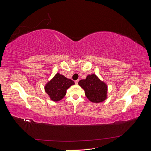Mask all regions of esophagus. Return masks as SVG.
Segmentation results:
<instances>
[{
    "label": "esophagus",
    "mask_w": 151,
    "mask_h": 151,
    "mask_svg": "<svg viewBox=\"0 0 151 151\" xmlns=\"http://www.w3.org/2000/svg\"><path fill=\"white\" fill-rule=\"evenodd\" d=\"M79 83V80H77V81H75V84H77Z\"/></svg>",
    "instance_id": "1"
}]
</instances>
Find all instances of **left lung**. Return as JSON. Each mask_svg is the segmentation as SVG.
I'll list each match as a JSON object with an SVG mask.
<instances>
[{"mask_svg":"<svg viewBox=\"0 0 151 151\" xmlns=\"http://www.w3.org/2000/svg\"><path fill=\"white\" fill-rule=\"evenodd\" d=\"M78 84L84 90L87 98L92 103H101L108 98V85L94 74L88 75L85 79L79 81Z\"/></svg>","mask_w":151,"mask_h":151,"instance_id":"obj_1","label":"left lung"}]
</instances>
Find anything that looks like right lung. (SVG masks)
<instances>
[{"mask_svg": "<svg viewBox=\"0 0 151 151\" xmlns=\"http://www.w3.org/2000/svg\"><path fill=\"white\" fill-rule=\"evenodd\" d=\"M74 84V82L72 80L57 73L53 78L45 84V91L52 101L57 102L64 98L67 90Z\"/></svg>", "mask_w": 151, "mask_h": 151, "instance_id": "1", "label": "right lung"}]
</instances>
